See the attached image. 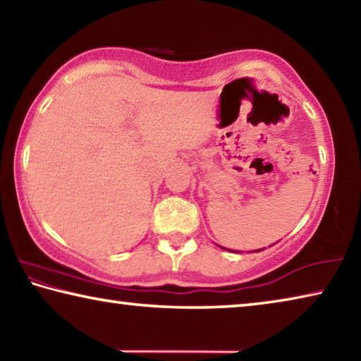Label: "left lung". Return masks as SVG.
Here are the masks:
<instances>
[{"mask_svg":"<svg viewBox=\"0 0 361 361\" xmlns=\"http://www.w3.org/2000/svg\"><path fill=\"white\" fill-rule=\"evenodd\" d=\"M226 250V248H224ZM255 252H261V250H255Z\"/></svg>","mask_w":361,"mask_h":361,"instance_id":"8db88e82","label":"left lung"}]
</instances>
